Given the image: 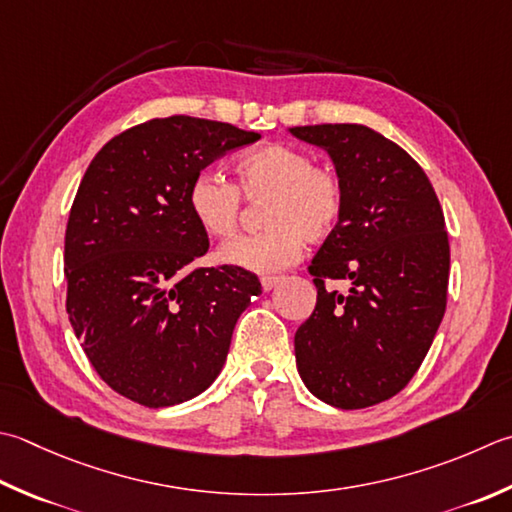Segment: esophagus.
<instances>
[{"mask_svg": "<svg viewBox=\"0 0 512 512\" xmlns=\"http://www.w3.org/2000/svg\"><path fill=\"white\" fill-rule=\"evenodd\" d=\"M279 282H282V277H277V275H264V277H262V288H264V290H273Z\"/></svg>", "mask_w": 512, "mask_h": 512, "instance_id": "34e87169", "label": "esophagus"}]
</instances>
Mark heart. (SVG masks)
Returning <instances> with one entry per match:
<instances>
[{
  "instance_id": "heart-1",
  "label": "heart",
  "mask_w": 512,
  "mask_h": 512,
  "mask_svg": "<svg viewBox=\"0 0 512 512\" xmlns=\"http://www.w3.org/2000/svg\"><path fill=\"white\" fill-rule=\"evenodd\" d=\"M264 202V230L219 248V259L253 273H277L295 264L304 242H322L337 230L346 210V186L337 170L315 164L304 148L266 144L235 164V184L215 170H202L188 186L186 202L210 237L237 233L244 199Z\"/></svg>"
}]
</instances>
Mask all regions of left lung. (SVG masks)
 Instances as JSON below:
<instances>
[{
	"instance_id": "left-lung-1",
	"label": "left lung",
	"mask_w": 512,
	"mask_h": 512,
	"mask_svg": "<svg viewBox=\"0 0 512 512\" xmlns=\"http://www.w3.org/2000/svg\"><path fill=\"white\" fill-rule=\"evenodd\" d=\"M290 133L322 146L346 186L342 222L308 266L317 304L295 333L297 370L330 406H375L413 379L446 313L444 210L422 166L373 128ZM330 278H348L349 295L326 291Z\"/></svg>"
}]
</instances>
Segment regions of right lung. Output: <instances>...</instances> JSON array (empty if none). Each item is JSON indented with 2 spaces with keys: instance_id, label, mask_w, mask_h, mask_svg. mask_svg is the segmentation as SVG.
I'll return each mask as SVG.
<instances>
[{
  "instance_id": "right-lung-1",
  "label": "right lung",
  "mask_w": 512,
  "mask_h": 512,
  "mask_svg": "<svg viewBox=\"0 0 512 512\" xmlns=\"http://www.w3.org/2000/svg\"><path fill=\"white\" fill-rule=\"evenodd\" d=\"M257 133L173 115L124 130L86 168L64 237L66 310L97 375L166 408L215 382L250 299L244 268L195 266L208 233L188 210L197 173Z\"/></svg>"
}]
</instances>
